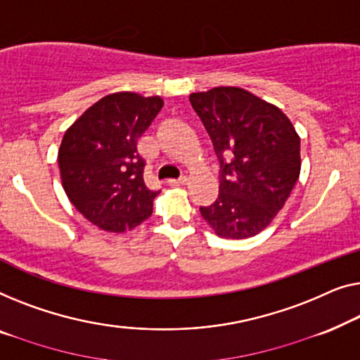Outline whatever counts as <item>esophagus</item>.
Returning a JSON list of instances; mask_svg holds the SVG:
<instances>
[{"label":"esophagus","mask_w":360,"mask_h":360,"mask_svg":"<svg viewBox=\"0 0 360 360\" xmlns=\"http://www.w3.org/2000/svg\"><path fill=\"white\" fill-rule=\"evenodd\" d=\"M169 186H184L187 182V176H181L178 179H169Z\"/></svg>","instance_id":"34e87169"}]
</instances>
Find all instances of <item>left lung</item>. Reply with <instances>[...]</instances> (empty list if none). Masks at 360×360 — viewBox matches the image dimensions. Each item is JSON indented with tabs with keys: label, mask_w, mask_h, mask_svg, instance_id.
<instances>
[{
	"label": "left lung",
	"mask_w": 360,
	"mask_h": 360,
	"mask_svg": "<svg viewBox=\"0 0 360 360\" xmlns=\"http://www.w3.org/2000/svg\"><path fill=\"white\" fill-rule=\"evenodd\" d=\"M220 161L219 197L200 215L221 238L255 236L274 220L300 176V136L285 114L250 91L189 96Z\"/></svg>",
	"instance_id": "8db88e82"
}]
</instances>
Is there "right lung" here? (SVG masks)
<instances>
[{"label":"right lung","instance_id":"right-lung-1","mask_svg":"<svg viewBox=\"0 0 360 360\" xmlns=\"http://www.w3.org/2000/svg\"><path fill=\"white\" fill-rule=\"evenodd\" d=\"M163 108L160 96L115 93L99 99L65 131L58 168L68 199L105 231L135 229L153 212L160 191L143 181L136 141Z\"/></svg>","mask_w":360,"mask_h":360}]
</instances>
